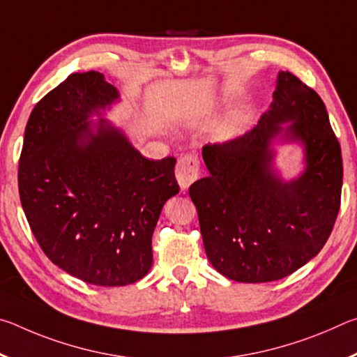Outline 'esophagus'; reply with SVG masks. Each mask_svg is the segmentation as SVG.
<instances>
[{"instance_id": "obj_1", "label": "esophagus", "mask_w": 357, "mask_h": 357, "mask_svg": "<svg viewBox=\"0 0 357 357\" xmlns=\"http://www.w3.org/2000/svg\"><path fill=\"white\" fill-rule=\"evenodd\" d=\"M198 173H200V162L197 155L184 154L179 157L176 164V179L181 190H185L193 181H197Z\"/></svg>"}]
</instances>
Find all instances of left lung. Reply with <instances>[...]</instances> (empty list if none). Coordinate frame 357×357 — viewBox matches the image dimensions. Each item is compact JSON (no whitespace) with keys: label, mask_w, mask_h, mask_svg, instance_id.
Here are the masks:
<instances>
[{"label":"left lung","mask_w":357,"mask_h":357,"mask_svg":"<svg viewBox=\"0 0 357 357\" xmlns=\"http://www.w3.org/2000/svg\"><path fill=\"white\" fill-rule=\"evenodd\" d=\"M273 98L250 132L203 146L209 176L189 189L208 259L236 282H273L302 268L340 209L342 151L324 102L291 72H280ZM275 136L305 146L306 170L289 183L272 168Z\"/></svg>","instance_id":"1"}]
</instances>
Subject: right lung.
<instances>
[{"mask_svg": "<svg viewBox=\"0 0 357 357\" xmlns=\"http://www.w3.org/2000/svg\"><path fill=\"white\" fill-rule=\"evenodd\" d=\"M118 98L100 72L70 74L33 108L19 165L22 208L40 249L100 287L148 274L157 220L179 192L174 157L146 159L105 119L89 128Z\"/></svg>", "mask_w": 357, "mask_h": 357, "instance_id": "right-lung-1", "label": "right lung"}]
</instances>
